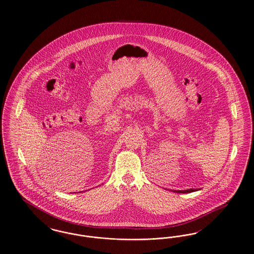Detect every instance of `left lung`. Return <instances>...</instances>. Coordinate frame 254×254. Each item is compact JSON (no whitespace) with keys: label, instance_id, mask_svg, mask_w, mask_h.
Listing matches in <instances>:
<instances>
[{"label":"left lung","instance_id":"8db88e82","mask_svg":"<svg viewBox=\"0 0 254 254\" xmlns=\"http://www.w3.org/2000/svg\"><path fill=\"white\" fill-rule=\"evenodd\" d=\"M193 191H196V190L190 189V190H174L173 192H176V193H190V192H193Z\"/></svg>","mask_w":254,"mask_h":254}]
</instances>
